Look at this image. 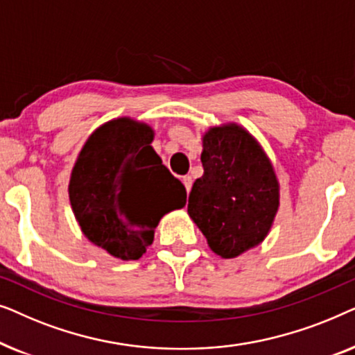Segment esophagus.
I'll list each match as a JSON object with an SVG mask.
<instances>
[{
  "label": "esophagus",
  "instance_id": "1",
  "mask_svg": "<svg viewBox=\"0 0 355 355\" xmlns=\"http://www.w3.org/2000/svg\"><path fill=\"white\" fill-rule=\"evenodd\" d=\"M182 182H184V187H186L187 193L191 192V189H192V178L191 176H184L182 178Z\"/></svg>",
  "mask_w": 355,
  "mask_h": 355
}]
</instances>
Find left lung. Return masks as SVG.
<instances>
[{
    "label": "left lung",
    "mask_w": 355,
    "mask_h": 355,
    "mask_svg": "<svg viewBox=\"0 0 355 355\" xmlns=\"http://www.w3.org/2000/svg\"><path fill=\"white\" fill-rule=\"evenodd\" d=\"M200 159L203 176L193 182L187 211L210 249L232 259L268 234L279 205L278 181L261 148L237 125L208 130Z\"/></svg>",
    "instance_id": "1"
}]
</instances>
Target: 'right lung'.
Returning a JSON list of instances; mask_svg holds the SVG:
<instances>
[{
	"label": "right lung",
	"mask_w": 355,
	"mask_h": 355,
	"mask_svg": "<svg viewBox=\"0 0 355 355\" xmlns=\"http://www.w3.org/2000/svg\"><path fill=\"white\" fill-rule=\"evenodd\" d=\"M152 140L148 125L110 121L90 135L72 169L69 198L82 232L121 260L140 259L159 218L186 205V187Z\"/></svg>",
	"instance_id": "add662e5"
}]
</instances>
